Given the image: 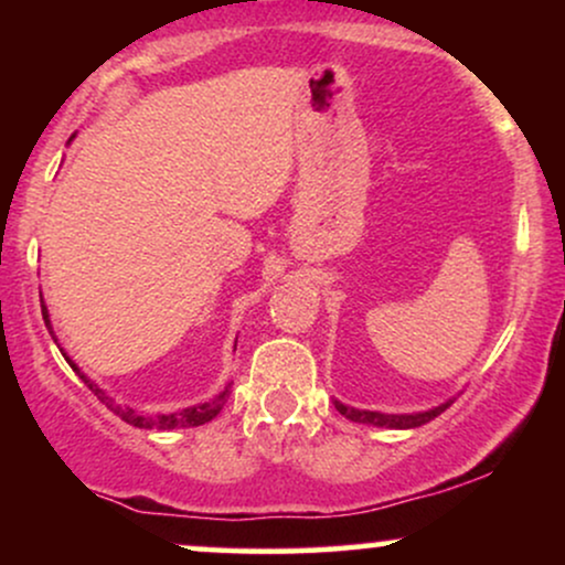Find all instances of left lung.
I'll list each match as a JSON object with an SVG mask.
<instances>
[{"label": "left lung", "mask_w": 565, "mask_h": 565, "mask_svg": "<svg viewBox=\"0 0 565 565\" xmlns=\"http://www.w3.org/2000/svg\"><path fill=\"white\" fill-rule=\"evenodd\" d=\"M451 401H444V404L427 408V412H412V414H385V412H369V408H355V406H345L340 401H334L337 412L342 417H348L350 423H361V425H372V427H387V430H408V427H419L430 419H436L444 408H449Z\"/></svg>", "instance_id": "8db88e82"}]
</instances>
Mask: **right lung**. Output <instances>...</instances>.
<instances>
[{
  "label": "right lung",
  "instance_id": "right-lung-1",
  "mask_svg": "<svg viewBox=\"0 0 565 565\" xmlns=\"http://www.w3.org/2000/svg\"><path fill=\"white\" fill-rule=\"evenodd\" d=\"M68 142H71V140H68ZM42 319H44V327L50 329V334H53V340L57 342V337H55V332H53V321H50V310H47V305H44V300H42ZM57 348H61V345H57ZM61 353H63V348H61ZM63 359L68 361V366L74 369L76 374H79L84 385H87L89 391H93V393L97 395V398L103 401V404L111 408L114 414H119V417L125 419V423L135 425V427H142V430H153V427H157V430H172V427H199V425L210 423V419H215L217 414H220V408L225 406V401H228V395H231V382H228V385H225V391H220V393L215 395V398L204 401V404L185 406V408H180V412H172V414H140V412H135V408L116 404L111 395L103 391V387L97 385L95 380H89L87 374H84L82 369L76 366L74 361L68 359L66 353H63Z\"/></svg>",
  "mask_w": 565,
  "mask_h": 565
}]
</instances>
